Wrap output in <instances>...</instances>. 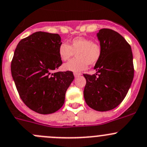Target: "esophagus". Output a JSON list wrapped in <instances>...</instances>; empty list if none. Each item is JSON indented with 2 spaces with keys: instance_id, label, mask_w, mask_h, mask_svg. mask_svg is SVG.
Listing matches in <instances>:
<instances>
[{
  "instance_id": "1",
  "label": "esophagus",
  "mask_w": 147,
  "mask_h": 147,
  "mask_svg": "<svg viewBox=\"0 0 147 147\" xmlns=\"http://www.w3.org/2000/svg\"><path fill=\"white\" fill-rule=\"evenodd\" d=\"M81 75V73H78V72H74V76L75 77V78H78V77L80 76Z\"/></svg>"
}]
</instances>
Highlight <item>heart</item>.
Here are the masks:
<instances>
[{"label": "heart", "mask_w": 147, "mask_h": 147, "mask_svg": "<svg viewBox=\"0 0 147 147\" xmlns=\"http://www.w3.org/2000/svg\"><path fill=\"white\" fill-rule=\"evenodd\" d=\"M102 52L100 44L82 36L74 38L69 45L61 44L58 49L59 56L62 61L68 60L76 53V58L63 65L65 71L73 72L85 70L88 65H95L100 59Z\"/></svg>", "instance_id": "b5f03b06"}]
</instances>
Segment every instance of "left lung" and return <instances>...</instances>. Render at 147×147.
<instances>
[{
  "label": "left lung",
  "instance_id": "8db88e82",
  "mask_svg": "<svg viewBox=\"0 0 147 147\" xmlns=\"http://www.w3.org/2000/svg\"><path fill=\"white\" fill-rule=\"evenodd\" d=\"M102 56L95 64L96 73L84 74V98L88 106L98 111L117 107L126 97L134 79V68L130 45L116 31L102 28L97 34Z\"/></svg>",
  "mask_w": 147,
  "mask_h": 147
}]
</instances>
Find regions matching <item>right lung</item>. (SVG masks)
Instances as JSON below:
<instances>
[{"instance_id": "obj_1", "label": "right lung", "mask_w": 147, "mask_h": 147, "mask_svg": "<svg viewBox=\"0 0 147 147\" xmlns=\"http://www.w3.org/2000/svg\"><path fill=\"white\" fill-rule=\"evenodd\" d=\"M58 34L38 31L21 39L14 52L11 75L20 98L40 114L56 112L65 102V93L74 80L70 71L57 72L62 64Z\"/></svg>"}]
</instances>
